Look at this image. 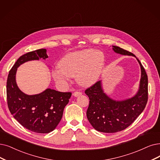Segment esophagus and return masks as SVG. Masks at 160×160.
Masks as SVG:
<instances>
[{
	"label": "esophagus",
	"mask_w": 160,
	"mask_h": 160,
	"mask_svg": "<svg viewBox=\"0 0 160 160\" xmlns=\"http://www.w3.org/2000/svg\"><path fill=\"white\" fill-rule=\"evenodd\" d=\"M73 94L74 97H78V96L82 94V92L81 91H75L73 93Z\"/></svg>",
	"instance_id": "34e87169"
}]
</instances>
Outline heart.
Masks as SVG:
<instances>
[{"label": "heart", "instance_id": "obj_1", "mask_svg": "<svg viewBox=\"0 0 160 160\" xmlns=\"http://www.w3.org/2000/svg\"><path fill=\"white\" fill-rule=\"evenodd\" d=\"M104 64V54L99 51L88 48L65 56L60 62V67L52 72V75L57 81L63 84L71 77L77 75L79 83L89 86L99 79Z\"/></svg>", "mask_w": 160, "mask_h": 160}]
</instances>
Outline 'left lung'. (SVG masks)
<instances>
[{
  "instance_id": "1",
  "label": "left lung",
  "mask_w": 160,
  "mask_h": 160,
  "mask_svg": "<svg viewBox=\"0 0 160 160\" xmlns=\"http://www.w3.org/2000/svg\"><path fill=\"white\" fill-rule=\"evenodd\" d=\"M116 53L135 56L131 52L113 46ZM137 58V57H136ZM141 68L140 88L135 97L124 101H116L104 93L100 81L88 87L85 93L90 100L87 117L96 130L108 133L117 132L131 125L142 112L148 102V75L138 58Z\"/></svg>"
}]
</instances>
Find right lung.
<instances>
[{
    "label": "right lung",
    "instance_id": "obj_1",
    "mask_svg": "<svg viewBox=\"0 0 160 160\" xmlns=\"http://www.w3.org/2000/svg\"><path fill=\"white\" fill-rule=\"evenodd\" d=\"M46 51L41 48L20 56L10 70L6 82V97L10 113L25 128L37 133H48L55 129L72 96L70 92H62L50 88L39 94L27 95L18 87L17 68L25 62L47 58Z\"/></svg>",
    "mask_w": 160,
    "mask_h": 160
}]
</instances>
